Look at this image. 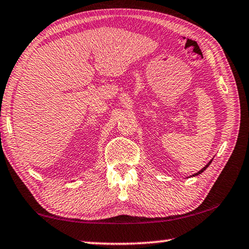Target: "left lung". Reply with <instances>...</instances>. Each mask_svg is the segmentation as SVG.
<instances>
[{
  "label": "left lung",
  "mask_w": 249,
  "mask_h": 249,
  "mask_svg": "<svg viewBox=\"0 0 249 249\" xmlns=\"http://www.w3.org/2000/svg\"><path fill=\"white\" fill-rule=\"evenodd\" d=\"M211 162H213V160H210L209 162H208V163H207V164H206L205 166H203V168H202L201 170H200V171H199V172H196V173H195V174H192V176H191V177H196V176H199V174H201V173H202L203 171H205V170H206V169L208 168V166H209V165H210V163H211Z\"/></svg>",
  "instance_id": "8db88e82"
}]
</instances>
